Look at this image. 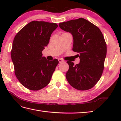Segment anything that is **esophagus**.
Segmentation results:
<instances>
[{
    "label": "esophagus",
    "instance_id": "1",
    "mask_svg": "<svg viewBox=\"0 0 121 121\" xmlns=\"http://www.w3.org/2000/svg\"><path fill=\"white\" fill-rule=\"evenodd\" d=\"M58 61H59V63H62V62H64V60H63V59H58Z\"/></svg>",
    "mask_w": 121,
    "mask_h": 121
}]
</instances>
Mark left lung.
I'll return each instance as SVG.
<instances>
[{
    "label": "left lung",
    "instance_id": "8db88e82",
    "mask_svg": "<svg viewBox=\"0 0 121 121\" xmlns=\"http://www.w3.org/2000/svg\"><path fill=\"white\" fill-rule=\"evenodd\" d=\"M61 29L71 33L74 52L78 53L80 62L75 65L67 61L69 69L65 76L69 83L79 91L94 87L103 73L107 44L101 30L83 18L59 23Z\"/></svg>",
    "mask_w": 121,
    "mask_h": 121
}]
</instances>
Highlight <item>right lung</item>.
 I'll return each mask as SVG.
<instances>
[{
  "instance_id": "right-lung-1",
  "label": "right lung",
  "mask_w": 121,
  "mask_h": 121,
  "mask_svg": "<svg viewBox=\"0 0 121 121\" xmlns=\"http://www.w3.org/2000/svg\"><path fill=\"white\" fill-rule=\"evenodd\" d=\"M56 23L33 21L15 36L11 51L14 73L23 86L38 91L49 83L59 61H48L42 56V51L49 42Z\"/></svg>"
}]
</instances>
